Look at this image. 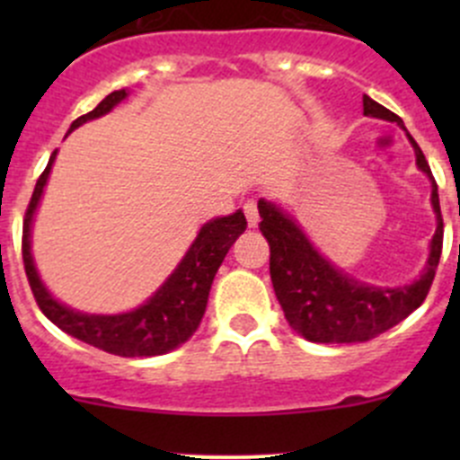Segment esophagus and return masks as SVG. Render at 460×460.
<instances>
[{
    "mask_svg": "<svg viewBox=\"0 0 460 460\" xmlns=\"http://www.w3.org/2000/svg\"><path fill=\"white\" fill-rule=\"evenodd\" d=\"M243 211H244V217H247V225L258 226L260 213H258V202L253 200V198H249V200L243 204Z\"/></svg>",
    "mask_w": 460,
    "mask_h": 460,
    "instance_id": "obj_1",
    "label": "esophagus"
}]
</instances>
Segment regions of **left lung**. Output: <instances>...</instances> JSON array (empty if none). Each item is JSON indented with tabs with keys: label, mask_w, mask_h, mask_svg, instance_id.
I'll return each mask as SVG.
<instances>
[{
	"label": "left lung",
	"mask_w": 460,
	"mask_h": 460,
	"mask_svg": "<svg viewBox=\"0 0 460 460\" xmlns=\"http://www.w3.org/2000/svg\"><path fill=\"white\" fill-rule=\"evenodd\" d=\"M363 113L369 118L389 119L402 127V119L380 106L372 97H363ZM405 128V127H402ZM407 131V128H405ZM416 164L431 180V204L436 211V234L431 238L428 267L419 280L398 289L365 285L324 260L309 243L298 225L287 217L276 204L258 202L262 222L260 231L269 243V273L273 291L291 329L312 342H365L392 329L410 316L428 298L443 252V216H440L438 187L428 160L414 137Z\"/></svg>",
	"instance_id": "1"
}]
</instances>
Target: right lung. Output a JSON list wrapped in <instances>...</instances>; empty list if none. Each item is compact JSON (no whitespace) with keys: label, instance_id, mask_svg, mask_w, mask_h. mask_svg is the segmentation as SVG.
<instances>
[{"label":"right lung","instance_id":"obj_1","mask_svg":"<svg viewBox=\"0 0 460 460\" xmlns=\"http://www.w3.org/2000/svg\"><path fill=\"white\" fill-rule=\"evenodd\" d=\"M124 97H127L124 88L106 95L91 113L82 115L71 124V131L88 119L109 113ZM55 155H58V151H53L49 166L37 180L29 208H26L24 231H22V258H24L26 278H29L31 291L44 316L77 341L88 342V345L109 351V354L124 356V358L160 356L187 342L204 316L208 289H211L217 267L222 264L235 238L247 229L244 213L235 211L234 216L216 217V220L207 222L198 234L196 243L187 252V256L182 258V262L175 267V271L166 278L164 285L142 307L128 314H118V316H93V314L75 312V309L64 307L46 291L31 256L32 216H35L41 193H44Z\"/></svg>","mask_w":460,"mask_h":460}]
</instances>
